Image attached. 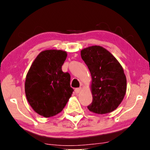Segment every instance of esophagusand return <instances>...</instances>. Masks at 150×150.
Returning <instances> with one entry per match:
<instances>
[{"mask_svg": "<svg viewBox=\"0 0 150 150\" xmlns=\"http://www.w3.org/2000/svg\"><path fill=\"white\" fill-rule=\"evenodd\" d=\"M81 89H82V88L81 87H79V88H76V89H75V92H76V93H79L80 92H81Z\"/></svg>", "mask_w": 150, "mask_h": 150, "instance_id": "1", "label": "esophagus"}]
</instances>
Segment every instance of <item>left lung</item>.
Segmentation results:
<instances>
[{
    "label": "left lung",
    "instance_id": "1",
    "mask_svg": "<svg viewBox=\"0 0 150 150\" xmlns=\"http://www.w3.org/2000/svg\"><path fill=\"white\" fill-rule=\"evenodd\" d=\"M81 55L92 78L93 101L88 109L101 115L113 111L126 92V77L122 66L109 51L100 46L84 48Z\"/></svg>",
    "mask_w": 150,
    "mask_h": 150
}]
</instances>
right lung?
<instances>
[{"instance_id":"right-lung-1","label":"right lung","mask_w":150,"mask_h":150,"mask_svg":"<svg viewBox=\"0 0 150 150\" xmlns=\"http://www.w3.org/2000/svg\"><path fill=\"white\" fill-rule=\"evenodd\" d=\"M67 55L61 50L42 51L26 74V99L33 109L44 117L62 111L74 91L70 87V75L61 69Z\"/></svg>"}]
</instances>
